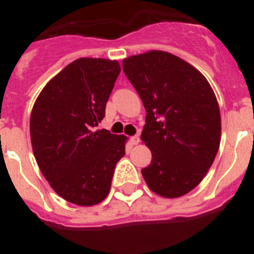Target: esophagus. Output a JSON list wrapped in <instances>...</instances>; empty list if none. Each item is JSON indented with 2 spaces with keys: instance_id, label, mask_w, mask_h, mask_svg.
<instances>
[{
  "instance_id": "1",
  "label": "esophagus",
  "mask_w": 254,
  "mask_h": 254,
  "mask_svg": "<svg viewBox=\"0 0 254 254\" xmlns=\"http://www.w3.org/2000/svg\"><path fill=\"white\" fill-rule=\"evenodd\" d=\"M138 142H140V136H133V137H131L132 145H138Z\"/></svg>"
}]
</instances>
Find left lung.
Segmentation results:
<instances>
[{"label":"left lung","instance_id":"1","mask_svg":"<svg viewBox=\"0 0 254 254\" xmlns=\"http://www.w3.org/2000/svg\"><path fill=\"white\" fill-rule=\"evenodd\" d=\"M146 111L141 140L152 160L141 170L147 187L178 198L201 183L221 140V117L205 76L185 60L150 51L122 61Z\"/></svg>","mask_w":254,"mask_h":254}]
</instances>
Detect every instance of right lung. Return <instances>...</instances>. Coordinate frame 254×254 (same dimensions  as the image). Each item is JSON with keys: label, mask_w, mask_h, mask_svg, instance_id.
I'll return each mask as SVG.
<instances>
[{"label": "right lung", "mask_w": 254, "mask_h": 254, "mask_svg": "<svg viewBox=\"0 0 254 254\" xmlns=\"http://www.w3.org/2000/svg\"><path fill=\"white\" fill-rule=\"evenodd\" d=\"M120 72L117 61L78 58L49 80L31 111L38 167L56 193L73 205L102 202L126 154V136L95 129Z\"/></svg>", "instance_id": "right-lung-1"}]
</instances>
